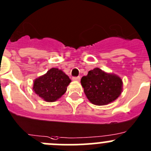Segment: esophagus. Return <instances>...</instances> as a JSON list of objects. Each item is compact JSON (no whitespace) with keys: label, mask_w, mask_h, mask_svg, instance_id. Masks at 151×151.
<instances>
[{"label":"esophagus","mask_w":151,"mask_h":151,"mask_svg":"<svg viewBox=\"0 0 151 151\" xmlns=\"http://www.w3.org/2000/svg\"><path fill=\"white\" fill-rule=\"evenodd\" d=\"M72 79L73 80V81H78L80 80V77L79 76H76V77H73V78Z\"/></svg>","instance_id":"obj_1"}]
</instances>
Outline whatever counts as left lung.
<instances>
[{"label":"left lung","mask_w":151,"mask_h":151,"mask_svg":"<svg viewBox=\"0 0 151 151\" xmlns=\"http://www.w3.org/2000/svg\"><path fill=\"white\" fill-rule=\"evenodd\" d=\"M81 83L84 92L93 104L103 106L115 100L122 91V80L113 74H109L99 68L88 72Z\"/></svg>","instance_id":"left-lung-1"}]
</instances>
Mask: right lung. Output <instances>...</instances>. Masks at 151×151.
<instances>
[{
	"instance_id": "obj_1",
	"label": "right lung",
	"mask_w": 151,
	"mask_h": 151,
	"mask_svg": "<svg viewBox=\"0 0 151 151\" xmlns=\"http://www.w3.org/2000/svg\"><path fill=\"white\" fill-rule=\"evenodd\" d=\"M71 80L61 70L52 68L34 81V92L47 102H54L66 91Z\"/></svg>"
}]
</instances>
